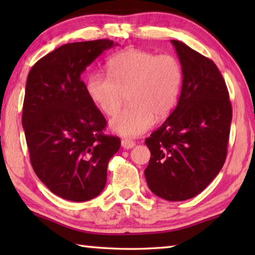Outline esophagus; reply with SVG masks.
I'll list each match as a JSON object with an SVG mask.
<instances>
[{
    "mask_svg": "<svg viewBox=\"0 0 255 255\" xmlns=\"http://www.w3.org/2000/svg\"><path fill=\"white\" fill-rule=\"evenodd\" d=\"M136 145V143L131 139H128V138H125V139L122 140V146L125 149H129V148H132L133 146Z\"/></svg>",
    "mask_w": 255,
    "mask_h": 255,
    "instance_id": "34e87169",
    "label": "esophagus"
}]
</instances>
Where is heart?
I'll return each mask as SVG.
<instances>
[{
	"instance_id": "obj_1",
	"label": "heart",
	"mask_w": 255,
	"mask_h": 255,
	"mask_svg": "<svg viewBox=\"0 0 255 255\" xmlns=\"http://www.w3.org/2000/svg\"><path fill=\"white\" fill-rule=\"evenodd\" d=\"M106 74H92L86 92L103 114L114 117L126 101L129 106L110 127L123 136H139L173 110L182 86L183 72L178 58L170 54L127 48L108 62Z\"/></svg>"
}]
</instances>
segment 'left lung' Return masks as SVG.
I'll return each instance as SVG.
<instances>
[{
	"mask_svg": "<svg viewBox=\"0 0 255 255\" xmlns=\"http://www.w3.org/2000/svg\"><path fill=\"white\" fill-rule=\"evenodd\" d=\"M183 72L178 106L145 144L150 159L145 178L154 195L169 201L196 197L225 163L232 103L213 60L172 40Z\"/></svg>",
	"mask_w": 255,
	"mask_h": 255,
	"instance_id": "obj_1",
	"label": "left lung"
}]
</instances>
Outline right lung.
Returning a JSON list of instances; mask_svg holds the SVG:
<instances>
[{
	"label": "right lung",
	"mask_w": 255,
	"mask_h": 255,
	"mask_svg": "<svg viewBox=\"0 0 255 255\" xmlns=\"http://www.w3.org/2000/svg\"><path fill=\"white\" fill-rule=\"evenodd\" d=\"M114 45L109 39L65 44L38 60L28 74L22 126L30 162L41 182L66 200L100 195L108 163L120 148L119 137L103 133L107 120L81 77Z\"/></svg>",
	"instance_id": "1"
}]
</instances>
